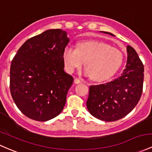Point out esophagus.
<instances>
[{"label": "esophagus", "instance_id": "34e87169", "mask_svg": "<svg viewBox=\"0 0 152 152\" xmlns=\"http://www.w3.org/2000/svg\"><path fill=\"white\" fill-rule=\"evenodd\" d=\"M74 82H75V84H81V83H83L84 81H83V80L79 79H77V78H76V79H74Z\"/></svg>", "mask_w": 152, "mask_h": 152}]
</instances>
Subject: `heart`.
Here are the masks:
<instances>
[{"mask_svg":"<svg viewBox=\"0 0 152 152\" xmlns=\"http://www.w3.org/2000/svg\"><path fill=\"white\" fill-rule=\"evenodd\" d=\"M65 66L73 72L84 65V73L97 81H104L113 76L122 66V52L107 43L96 41L80 42L77 48L67 46L63 54Z\"/></svg>","mask_w":152,"mask_h":152,"instance_id":"heart-1","label":"heart"}]
</instances>
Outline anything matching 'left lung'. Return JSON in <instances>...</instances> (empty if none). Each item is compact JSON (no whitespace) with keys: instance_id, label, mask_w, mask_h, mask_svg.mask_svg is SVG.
I'll return each instance as SVG.
<instances>
[{"instance_id":"8db88e82","label":"left lung","mask_w":152,"mask_h":152,"mask_svg":"<svg viewBox=\"0 0 152 152\" xmlns=\"http://www.w3.org/2000/svg\"><path fill=\"white\" fill-rule=\"evenodd\" d=\"M126 50L127 64L122 75L110 82L89 86L86 107L91 115L101 121L113 122L124 118L142 94L144 65L132 47L128 45Z\"/></svg>"}]
</instances>
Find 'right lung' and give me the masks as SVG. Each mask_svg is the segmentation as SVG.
Returning a JSON list of instances; mask_svg holds the SVG:
<instances>
[{
	"mask_svg": "<svg viewBox=\"0 0 152 152\" xmlns=\"http://www.w3.org/2000/svg\"><path fill=\"white\" fill-rule=\"evenodd\" d=\"M69 39L63 30H47L27 39L11 61L10 91L28 118L47 121L64 107L73 78L64 71L63 54Z\"/></svg>",
	"mask_w": 152,
	"mask_h": 152,
	"instance_id": "1",
	"label": "right lung"
}]
</instances>
